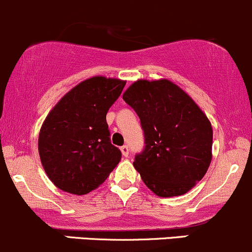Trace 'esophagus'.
<instances>
[{"label": "esophagus", "instance_id": "34e87169", "mask_svg": "<svg viewBox=\"0 0 252 252\" xmlns=\"http://www.w3.org/2000/svg\"><path fill=\"white\" fill-rule=\"evenodd\" d=\"M120 149H121V153H123V155H124V157H125V158L128 157L129 149H128V147H127V145H123V147H121Z\"/></svg>", "mask_w": 252, "mask_h": 252}]
</instances>
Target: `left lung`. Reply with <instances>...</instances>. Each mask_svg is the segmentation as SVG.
Masks as SVG:
<instances>
[{
    "label": "left lung",
    "mask_w": 252,
    "mask_h": 252,
    "mask_svg": "<svg viewBox=\"0 0 252 252\" xmlns=\"http://www.w3.org/2000/svg\"><path fill=\"white\" fill-rule=\"evenodd\" d=\"M124 100L138 115L144 148L133 166L145 186L159 196L187 193L211 162L212 127L193 99L167 80H139Z\"/></svg>",
    "instance_id": "8db88e82"
}]
</instances>
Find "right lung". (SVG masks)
<instances>
[{"mask_svg": "<svg viewBox=\"0 0 252 252\" xmlns=\"http://www.w3.org/2000/svg\"><path fill=\"white\" fill-rule=\"evenodd\" d=\"M126 82L95 76L66 93L41 127L38 153L48 178L59 189L84 195L98 188L121 159L111 144L109 108Z\"/></svg>", "mask_w": 252, "mask_h": 252, "instance_id": "1", "label": "right lung"}]
</instances>
